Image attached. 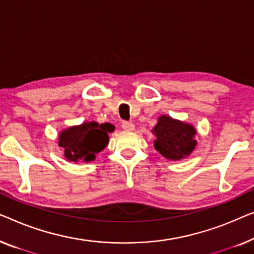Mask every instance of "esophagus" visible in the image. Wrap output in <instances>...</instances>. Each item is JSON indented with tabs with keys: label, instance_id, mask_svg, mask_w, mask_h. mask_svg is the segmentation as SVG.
<instances>
[{
	"label": "esophagus",
	"instance_id": "obj_1",
	"mask_svg": "<svg viewBox=\"0 0 254 254\" xmlns=\"http://www.w3.org/2000/svg\"><path fill=\"white\" fill-rule=\"evenodd\" d=\"M121 127H123V129L126 131H133L135 129L134 124L129 123V121H124L123 125H121Z\"/></svg>",
	"mask_w": 254,
	"mask_h": 254
}]
</instances>
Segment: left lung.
Returning a JSON list of instances; mask_svg holds the SVG:
<instances>
[{
	"instance_id": "left-lung-1",
	"label": "left lung",
	"mask_w": 254,
	"mask_h": 254,
	"mask_svg": "<svg viewBox=\"0 0 254 254\" xmlns=\"http://www.w3.org/2000/svg\"><path fill=\"white\" fill-rule=\"evenodd\" d=\"M156 139L154 149L170 160H182L189 157L196 148V128L185 121L173 119L170 116H160L151 130Z\"/></svg>"
}]
</instances>
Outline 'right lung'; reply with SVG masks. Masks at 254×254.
Wrapping results in <instances>:
<instances>
[{"label": "right lung", "mask_w": 254, "mask_h": 254, "mask_svg": "<svg viewBox=\"0 0 254 254\" xmlns=\"http://www.w3.org/2000/svg\"><path fill=\"white\" fill-rule=\"evenodd\" d=\"M113 130L115 126L109 123L86 121L62 130L58 134V145L64 149L66 160L89 163L109 144V133Z\"/></svg>", "instance_id": "right-lung-1"}]
</instances>
